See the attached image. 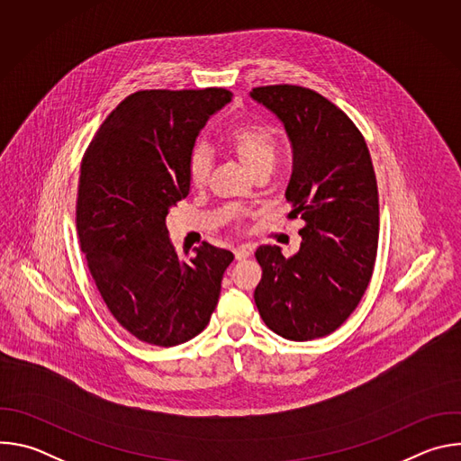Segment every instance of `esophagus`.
I'll return each instance as SVG.
<instances>
[{"label": "esophagus", "mask_w": 461, "mask_h": 461, "mask_svg": "<svg viewBox=\"0 0 461 461\" xmlns=\"http://www.w3.org/2000/svg\"><path fill=\"white\" fill-rule=\"evenodd\" d=\"M251 253H253V248L249 244H244V246H239V248L233 249V255H235L237 260L248 258V257H251Z\"/></svg>", "instance_id": "obj_1"}]
</instances>
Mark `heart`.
I'll use <instances>...</instances> for the list:
<instances>
[{"instance_id": "b5f03b06", "label": "heart", "mask_w": 461, "mask_h": 461, "mask_svg": "<svg viewBox=\"0 0 461 461\" xmlns=\"http://www.w3.org/2000/svg\"><path fill=\"white\" fill-rule=\"evenodd\" d=\"M228 146L239 162L251 173L262 166H270L276 157V142L270 131L260 125H240L228 137ZM212 169V155L204 144L196 146L187 158V178L193 187H203Z\"/></svg>"}]
</instances>
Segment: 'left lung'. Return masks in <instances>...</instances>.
<instances>
[{
	"label": "left lung",
	"mask_w": 461,
	"mask_h": 461,
	"mask_svg": "<svg viewBox=\"0 0 461 461\" xmlns=\"http://www.w3.org/2000/svg\"><path fill=\"white\" fill-rule=\"evenodd\" d=\"M249 96L283 123L292 146L288 219H301V246L257 248L262 279L255 304L270 330L290 341L332 334L359 304L375 262L377 182L354 122L299 86L255 87Z\"/></svg>",
	"instance_id": "1"
}]
</instances>
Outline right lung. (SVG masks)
Returning <instances> with one entry per match:
<instances>
[{
  "instance_id": "add662e5",
  "label": "right lung",
  "mask_w": 461,
  "mask_h": 461,
  "mask_svg": "<svg viewBox=\"0 0 461 461\" xmlns=\"http://www.w3.org/2000/svg\"><path fill=\"white\" fill-rule=\"evenodd\" d=\"M226 89L139 91L104 120L80 167L77 230L109 312L137 339L175 347L199 336L233 253L203 242L180 258L166 217L189 193L187 158Z\"/></svg>"
}]
</instances>
